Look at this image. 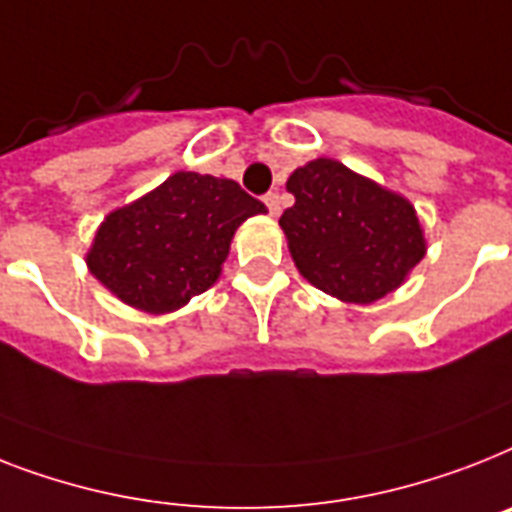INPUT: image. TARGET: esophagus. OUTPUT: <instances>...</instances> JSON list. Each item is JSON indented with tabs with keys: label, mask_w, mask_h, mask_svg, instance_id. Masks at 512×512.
Masks as SVG:
<instances>
[{
	"label": "esophagus",
	"mask_w": 512,
	"mask_h": 512,
	"mask_svg": "<svg viewBox=\"0 0 512 512\" xmlns=\"http://www.w3.org/2000/svg\"><path fill=\"white\" fill-rule=\"evenodd\" d=\"M265 205H268L270 215L281 213V197H278V191H268L265 194Z\"/></svg>",
	"instance_id": "34e87169"
}]
</instances>
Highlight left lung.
<instances>
[{
  "mask_svg": "<svg viewBox=\"0 0 512 512\" xmlns=\"http://www.w3.org/2000/svg\"><path fill=\"white\" fill-rule=\"evenodd\" d=\"M286 189L294 205L278 226L294 265L331 297L371 305L394 292L426 255L415 207L342 162H307Z\"/></svg>",
  "mask_w": 512,
  "mask_h": 512,
  "instance_id": "1",
  "label": "left lung"
}]
</instances>
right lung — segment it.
Segmentation results:
<instances>
[{"label": "right lung", "instance_id": "add662e5", "mask_svg": "<svg viewBox=\"0 0 512 512\" xmlns=\"http://www.w3.org/2000/svg\"><path fill=\"white\" fill-rule=\"evenodd\" d=\"M260 213L263 202L231 178L178 170L102 220L86 265L120 302L173 313L218 281L234 231Z\"/></svg>", "mask_w": 512, "mask_h": 512}]
</instances>
